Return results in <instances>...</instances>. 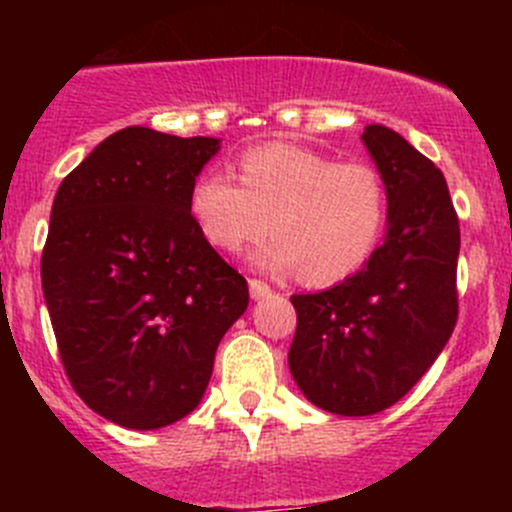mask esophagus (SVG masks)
Returning <instances> with one entry per match:
<instances>
[{
  "label": "esophagus",
  "mask_w": 512,
  "mask_h": 512,
  "mask_svg": "<svg viewBox=\"0 0 512 512\" xmlns=\"http://www.w3.org/2000/svg\"><path fill=\"white\" fill-rule=\"evenodd\" d=\"M270 292H272V289H270V285H267V282L250 280V297L252 299H265Z\"/></svg>",
  "instance_id": "1"
}]
</instances>
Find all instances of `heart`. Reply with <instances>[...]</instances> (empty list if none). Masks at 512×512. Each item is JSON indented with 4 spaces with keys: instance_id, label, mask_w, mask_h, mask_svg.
<instances>
[{
    "instance_id": "1",
    "label": "heart",
    "mask_w": 512,
    "mask_h": 512,
    "mask_svg": "<svg viewBox=\"0 0 512 512\" xmlns=\"http://www.w3.org/2000/svg\"><path fill=\"white\" fill-rule=\"evenodd\" d=\"M200 235L232 252L267 230L250 262L272 275L299 272L307 285H337L371 257L389 223L384 175L369 163L324 156L294 143H265L240 156V183L203 170L188 190Z\"/></svg>"
}]
</instances>
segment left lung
Returning <instances> with one entry per match:
<instances>
[{
    "instance_id": "obj_1",
    "label": "left lung",
    "mask_w": 512,
    "mask_h": 512,
    "mask_svg": "<svg viewBox=\"0 0 512 512\" xmlns=\"http://www.w3.org/2000/svg\"><path fill=\"white\" fill-rule=\"evenodd\" d=\"M389 190L386 237L359 272L317 294H292L289 371L302 394L339 416L394 406L431 369L458 319L461 227L446 178L386 126L361 133Z\"/></svg>"
}]
</instances>
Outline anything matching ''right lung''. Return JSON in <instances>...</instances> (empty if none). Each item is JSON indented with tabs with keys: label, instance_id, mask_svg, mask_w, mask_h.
<instances>
[{
	"label": "right lung",
	"instance_id": "right-lung-1",
	"mask_svg": "<svg viewBox=\"0 0 512 512\" xmlns=\"http://www.w3.org/2000/svg\"><path fill=\"white\" fill-rule=\"evenodd\" d=\"M218 151V138L128 126L56 190L41 255L51 327L76 394L123 428L188 416L250 302L188 213L190 183Z\"/></svg>",
	"mask_w": 512,
	"mask_h": 512
}]
</instances>
